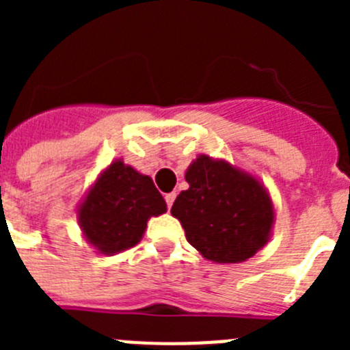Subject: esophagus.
Segmentation results:
<instances>
[{
	"label": "esophagus",
	"mask_w": 350,
	"mask_h": 350,
	"mask_svg": "<svg viewBox=\"0 0 350 350\" xmlns=\"http://www.w3.org/2000/svg\"><path fill=\"white\" fill-rule=\"evenodd\" d=\"M165 200H166V205H168V208H170V206L173 205V202H175V193H168L165 196Z\"/></svg>",
	"instance_id": "34e87169"
}]
</instances>
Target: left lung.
Masks as SVG:
<instances>
[{"mask_svg": "<svg viewBox=\"0 0 350 350\" xmlns=\"http://www.w3.org/2000/svg\"><path fill=\"white\" fill-rule=\"evenodd\" d=\"M189 189L172 206L187 242L213 262H242L270 242L275 210L267 187L224 159L200 154L185 172Z\"/></svg>", "mask_w": 350, "mask_h": 350, "instance_id": "left-lung-1", "label": "left lung"}]
</instances>
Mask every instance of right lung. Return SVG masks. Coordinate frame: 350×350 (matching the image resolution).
Listing matches in <instances>:
<instances>
[{"instance_id": "obj_1", "label": "right lung", "mask_w": 350, "mask_h": 350, "mask_svg": "<svg viewBox=\"0 0 350 350\" xmlns=\"http://www.w3.org/2000/svg\"><path fill=\"white\" fill-rule=\"evenodd\" d=\"M165 212V198L152 178L116 159L82 198L77 219L89 245L98 254L113 256L137 245L148 219Z\"/></svg>"}]
</instances>
